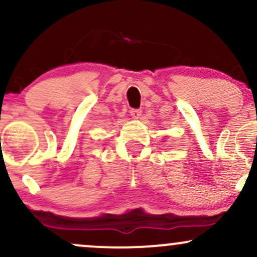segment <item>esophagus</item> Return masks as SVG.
I'll return each instance as SVG.
<instances>
[{"mask_svg":"<svg viewBox=\"0 0 257 257\" xmlns=\"http://www.w3.org/2000/svg\"><path fill=\"white\" fill-rule=\"evenodd\" d=\"M129 113H131V116L133 117V118L138 119V118H140V116H141V110H139V108H132V110L129 111Z\"/></svg>","mask_w":257,"mask_h":257,"instance_id":"obj_1","label":"esophagus"}]
</instances>
